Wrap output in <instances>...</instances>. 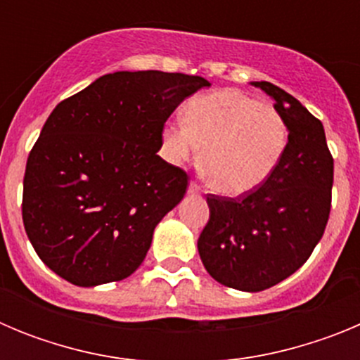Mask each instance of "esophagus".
<instances>
[{
	"mask_svg": "<svg viewBox=\"0 0 360 360\" xmlns=\"http://www.w3.org/2000/svg\"><path fill=\"white\" fill-rule=\"evenodd\" d=\"M200 191H202V187L196 182H191L189 187H187V193H189V195H200Z\"/></svg>",
	"mask_w": 360,
	"mask_h": 360,
	"instance_id": "obj_1",
	"label": "esophagus"
}]
</instances>
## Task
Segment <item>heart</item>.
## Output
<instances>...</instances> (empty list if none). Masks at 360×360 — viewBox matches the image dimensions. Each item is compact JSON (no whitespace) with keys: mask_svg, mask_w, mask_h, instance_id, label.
Wrapping results in <instances>:
<instances>
[{"mask_svg":"<svg viewBox=\"0 0 360 360\" xmlns=\"http://www.w3.org/2000/svg\"><path fill=\"white\" fill-rule=\"evenodd\" d=\"M281 111L238 90L200 95L186 106V120L164 129V153L171 162L196 158L209 182L224 195L254 191L278 169L288 146Z\"/></svg>","mask_w":360,"mask_h":360,"instance_id":"obj_1","label":"heart"}]
</instances>
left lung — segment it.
<instances>
[{"instance_id": "8db88e82", "label": "left lung", "mask_w": 360, "mask_h": 360, "mask_svg": "<svg viewBox=\"0 0 360 360\" xmlns=\"http://www.w3.org/2000/svg\"><path fill=\"white\" fill-rule=\"evenodd\" d=\"M274 98L288 146L266 182L238 198L207 195L209 221L198 252L225 287L262 292L292 276L323 238L332 207L333 158L319 119L272 82H252Z\"/></svg>"}]
</instances>
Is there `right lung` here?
Listing matches in <instances>:
<instances>
[{
    "instance_id": "obj_1",
    "label": "right lung",
    "mask_w": 360,
    "mask_h": 360,
    "mask_svg": "<svg viewBox=\"0 0 360 360\" xmlns=\"http://www.w3.org/2000/svg\"><path fill=\"white\" fill-rule=\"evenodd\" d=\"M211 86L186 73H108L65 98L44 122L23 178V224L41 262L77 287L120 281L187 189L157 155L165 120Z\"/></svg>"
}]
</instances>
